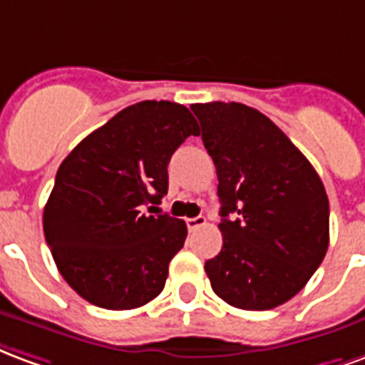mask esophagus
Segmentation results:
<instances>
[{
    "mask_svg": "<svg viewBox=\"0 0 365 365\" xmlns=\"http://www.w3.org/2000/svg\"><path fill=\"white\" fill-rule=\"evenodd\" d=\"M202 225H206V217H204V215H196V217H188V220H186V227L190 231L198 230Z\"/></svg>",
    "mask_w": 365,
    "mask_h": 365,
    "instance_id": "1",
    "label": "esophagus"
}]
</instances>
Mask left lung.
Wrapping results in <instances>:
<instances>
[{
	"instance_id": "8db88e82",
	"label": "left lung",
	"mask_w": 365,
	"mask_h": 365,
	"mask_svg": "<svg viewBox=\"0 0 365 365\" xmlns=\"http://www.w3.org/2000/svg\"><path fill=\"white\" fill-rule=\"evenodd\" d=\"M214 159L222 251L204 270L223 302L267 311L309 282L329 249V198L289 138L241 103L190 106Z\"/></svg>"
}]
</instances>
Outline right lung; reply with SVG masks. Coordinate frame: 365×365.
<instances>
[{
  "instance_id": "obj_1",
  "label": "right lung",
  "mask_w": 365,
  "mask_h": 365,
  "mask_svg": "<svg viewBox=\"0 0 365 365\" xmlns=\"http://www.w3.org/2000/svg\"><path fill=\"white\" fill-rule=\"evenodd\" d=\"M198 134L186 106L142 101L63 159L42 225L56 267L83 299L103 309H135L163 292L186 223L155 210L169 188L171 155Z\"/></svg>"
}]
</instances>
